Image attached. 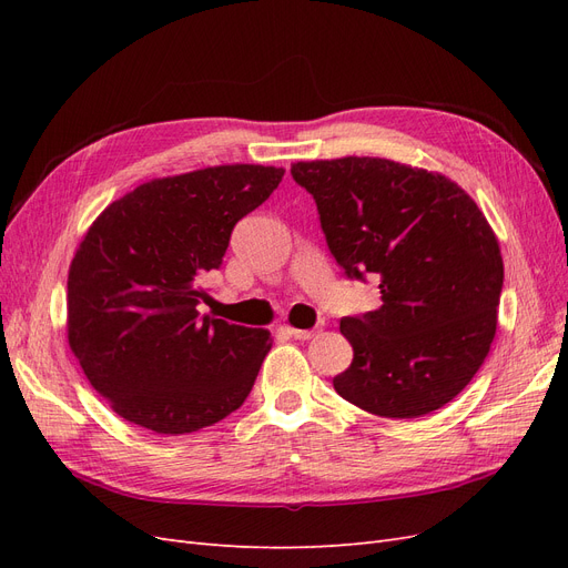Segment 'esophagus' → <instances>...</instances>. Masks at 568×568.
<instances>
[{
	"instance_id": "esophagus-1",
	"label": "esophagus",
	"mask_w": 568,
	"mask_h": 568,
	"mask_svg": "<svg viewBox=\"0 0 568 568\" xmlns=\"http://www.w3.org/2000/svg\"><path fill=\"white\" fill-rule=\"evenodd\" d=\"M288 334L296 341H311L313 336L320 334V329H296V326H288Z\"/></svg>"
}]
</instances>
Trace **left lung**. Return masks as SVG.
I'll return each mask as SVG.
<instances>
[{
	"instance_id": "obj_1",
	"label": "left lung",
	"mask_w": 568,
	"mask_h": 568,
	"mask_svg": "<svg viewBox=\"0 0 568 568\" xmlns=\"http://www.w3.org/2000/svg\"><path fill=\"white\" fill-rule=\"evenodd\" d=\"M326 244L348 277L379 280L382 305L341 320L353 363L334 376L369 415L415 419L448 405L484 365L505 265L484 211L440 173L388 159L298 161Z\"/></svg>"
}]
</instances>
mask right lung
Segmentation results:
<instances>
[{"mask_svg":"<svg viewBox=\"0 0 568 568\" xmlns=\"http://www.w3.org/2000/svg\"><path fill=\"white\" fill-rule=\"evenodd\" d=\"M282 178L284 168L232 163L149 180L82 236L68 270V346L118 417L182 436L244 405L272 334L199 317L201 277Z\"/></svg>","mask_w":568,"mask_h":568,"instance_id":"right-lung-1","label":"right lung"}]
</instances>
